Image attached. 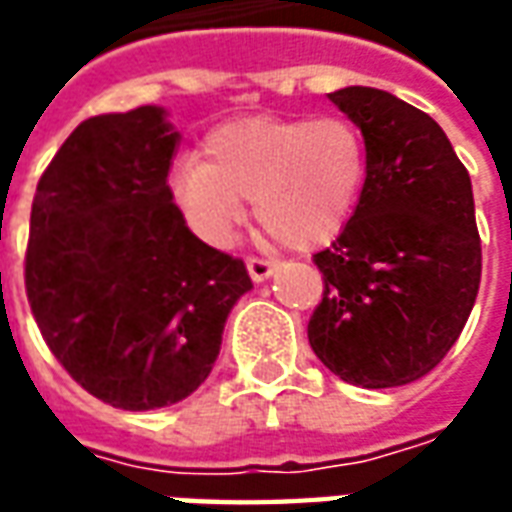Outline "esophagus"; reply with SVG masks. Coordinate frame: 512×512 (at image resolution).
<instances>
[{"instance_id":"1","label":"esophagus","mask_w":512,"mask_h":512,"mask_svg":"<svg viewBox=\"0 0 512 512\" xmlns=\"http://www.w3.org/2000/svg\"><path fill=\"white\" fill-rule=\"evenodd\" d=\"M246 271H249V277H252V282H266L274 271H277V266L271 263V260H260V257H249L246 260Z\"/></svg>"}]
</instances>
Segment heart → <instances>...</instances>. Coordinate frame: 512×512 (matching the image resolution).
<instances>
[{
  "instance_id": "1",
  "label": "heart",
  "mask_w": 512,
  "mask_h": 512,
  "mask_svg": "<svg viewBox=\"0 0 512 512\" xmlns=\"http://www.w3.org/2000/svg\"><path fill=\"white\" fill-rule=\"evenodd\" d=\"M367 178L362 131L345 117H244L213 128L202 161L169 172V197L205 244L227 246L252 200L268 235L293 249L329 241Z\"/></svg>"
}]
</instances>
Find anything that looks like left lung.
Returning <instances> with one entry per match:
<instances>
[{"mask_svg":"<svg viewBox=\"0 0 512 512\" xmlns=\"http://www.w3.org/2000/svg\"><path fill=\"white\" fill-rule=\"evenodd\" d=\"M329 101L365 136L367 178L337 241L312 257L323 299L307 337L348 384H411L447 356L477 299L472 180L417 106L376 87H345Z\"/></svg>","mask_w":512,"mask_h":512,"instance_id":"obj_1","label":"left lung"}]
</instances>
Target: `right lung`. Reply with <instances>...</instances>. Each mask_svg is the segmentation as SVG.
<instances>
[{"mask_svg": "<svg viewBox=\"0 0 512 512\" xmlns=\"http://www.w3.org/2000/svg\"><path fill=\"white\" fill-rule=\"evenodd\" d=\"M180 134L161 106L84 120L32 200L27 299L76 384L126 411L164 408L208 378L244 260L202 244L169 197Z\"/></svg>", "mask_w": 512, "mask_h": 512, "instance_id": "obj_1", "label": "right lung"}]
</instances>
